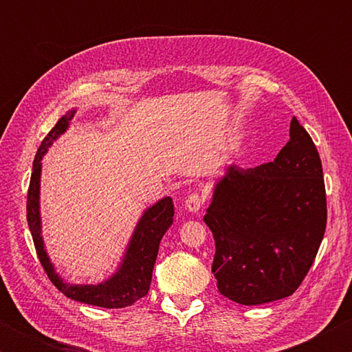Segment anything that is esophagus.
<instances>
[{"label":"esophagus","instance_id":"34e87169","mask_svg":"<svg viewBox=\"0 0 352 352\" xmlns=\"http://www.w3.org/2000/svg\"><path fill=\"white\" fill-rule=\"evenodd\" d=\"M204 205H205V197L197 192L189 194L186 197V201H184V208L190 212H199L200 208Z\"/></svg>","mask_w":352,"mask_h":352}]
</instances>
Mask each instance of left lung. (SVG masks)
<instances>
[{
    "label": "left lung",
    "instance_id": "8db88e82",
    "mask_svg": "<svg viewBox=\"0 0 352 352\" xmlns=\"http://www.w3.org/2000/svg\"><path fill=\"white\" fill-rule=\"evenodd\" d=\"M326 219L320 155L294 116L273 162L231 164L214 188L204 220L216 242L211 269L220 294L245 306L294 294L318 253Z\"/></svg>",
    "mask_w": 352,
    "mask_h": 352
}]
</instances>
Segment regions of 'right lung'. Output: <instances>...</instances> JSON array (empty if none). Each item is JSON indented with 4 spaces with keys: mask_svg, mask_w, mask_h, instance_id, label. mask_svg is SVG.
Returning a JSON list of instances; mask_svg holds the SVG:
<instances>
[{
    "mask_svg": "<svg viewBox=\"0 0 352 352\" xmlns=\"http://www.w3.org/2000/svg\"><path fill=\"white\" fill-rule=\"evenodd\" d=\"M76 110H69L58 119L57 124L41 141L32 164L31 183L28 190V225L31 230L35 250L51 283L71 300L85 302V305L119 309L132 306L140 298L146 296L152 281V270L157 261L160 241L174 222V204L170 197H164L144 211L129 242L127 252L115 275L100 284H68L57 275L54 265L47 258L41 237L40 220V174L41 158L47 152V147L68 129Z\"/></svg>",
    "mask_w": 352,
    "mask_h": 352,
    "instance_id": "right-lung-1",
    "label": "right lung"
}]
</instances>
